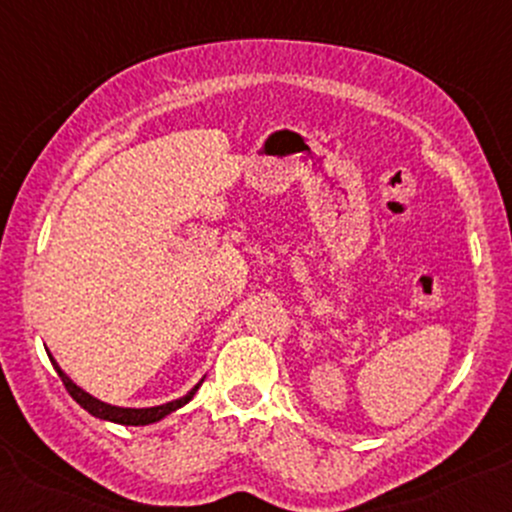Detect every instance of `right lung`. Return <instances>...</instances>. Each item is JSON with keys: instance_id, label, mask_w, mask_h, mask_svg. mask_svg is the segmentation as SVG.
I'll return each instance as SVG.
<instances>
[{"instance_id": "1", "label": "right lung", "mask_w": 512, "mask_h": 512, "mask_svg": "<svg viewBox=\"0 0 512 512\" xmlns=\"http://www.w3.org/2000/svg\"><path fill=\"white\" fill-rule=\"evenodd\" d=\"M50 362H53L55 372H58L60 379H63L67 393H70V396L75 398L77 403H80L84 411L92 413L94 418L109 420V423H119V425H150V423H157V420L167 418V415L177 411V408L187 406V403L194 398V393L199 391L201 381H204V379H201L199 384H196L194 389L187 393V396L177 398V401H170V403H162V406H153V408H121V406H111V403L99 401V398H94L92 393H87L84 389H80V386H77L75 381H72L70 376H67L63 369L58 367V362H55L53 357H50Z\"/></svg>"}]
</instances>
